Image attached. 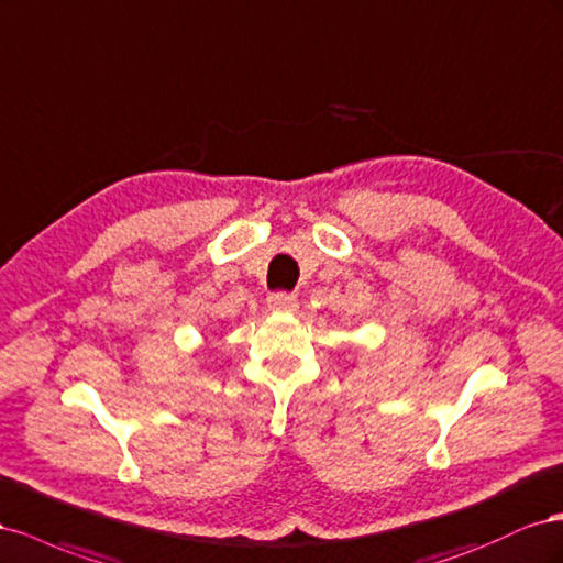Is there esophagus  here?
I'll list each match as a JSON object with an SVG mask.
<instances>
[{
    "mask_svg": "<svg viewBox=\"0 0 563 563\" xmlns=\"http://www.w3.org/2000/svg\"><path fill=\"white\" fill-rule=\"evenodd\" d=\"M266 303H268L271 311H278V313H292L297 309V299L292 295H287V292L268 295Z\"/></svg>",
    "mask_w": 563,
    "mask_h": 563,
    "instance_id": "esophagus-1",
    "label": "esophagus"
}]
</instances>
